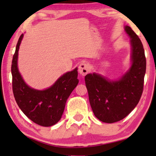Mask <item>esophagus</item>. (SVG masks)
I'll use <instances>...</instances> for the list:
<instances>
[{"label":"esophagus","instance_id":"obj_1","mask_svg":"<svg viewBox=\"0 0 156 156\" xmlns=\"http://www.w3.org/2000/svg\"><path fill=\"white\" fill-rule=\"evenodd\" d=\"M79 73H80L81 75L85 76L87 74L88 72H89V67L87 63L86 62H82L81 64L79 65Z\"/></svg>","mask_w":156,"mask_h":156}]
</instances>
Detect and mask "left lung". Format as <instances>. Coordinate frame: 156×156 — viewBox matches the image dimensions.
Returning <instances> with one entry per match:
<instances>
[{"instance_id": "8db88e82", "label": "left lung", "mask_w": 156, "mask_h": 156, "mask_svg": "<svg viewBox=\"0 0 156 156\" xmlns=\"http://www.w3.org/2000/svg\"><path fill=\"white\" fill-rule=\"evenodd\" d=\"M125 31L131 38L130 69L118 80H109L98 73L84 77L89 102L96 117L107 123L118 122L129 115L140 101L146 72V58L138 35L129 26Z\"/></svg>"}]
</instances>
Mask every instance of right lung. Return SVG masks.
Here are the masks:
<instances>
[{
  "label": "right lung",
  "instance_id": "1",
  "mask_svg": "<svg viewBox=\"0 0 156 156\" xmlns=\"http://www.w3.org/2000/svg\"><path fill=\"white\" fill-rule=\"evenodd\" d=\"M21 34L12 62V89L16 102L28 118L37 125L51 126L60 120L67 100L78 84L77 68L58 79L49 88L36 90L29 87L21 77L17 66Z\"/></svg>",
  "mask_w": 156,
  "mask_h": 156
}]
</instances>
